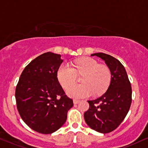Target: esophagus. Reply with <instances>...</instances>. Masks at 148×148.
Instances as JSON below:
<instances>
[{
  "instance_id": "obj_1",
  "label": "esophagus",
  "mask_w": 148,
  "mask_h": 148,
  "mask_svg": "<svg viewBox=\"0 0 148 148\" xmlns=\"http://www.w3.org/2000/svg\"><path fill=\"white\" fill-rule=\"evenodd\" d=\"M80 102L79 100H74L73 101V103H74V104H78Z\"/></svg>"
}]
</instances>
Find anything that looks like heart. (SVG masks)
Listing matches in <instances>:
<instances>
[{"instance_id":"1","label":"heart","mask_w":148,"mask_h":148,"mask_svg":"<svg viewBox=\"0 0 148 148\" xmlns=\"http://www.w3.org/2000/svg\"><path fill=\"white\" fill-rule=\"evenodd\" d=\"M84 74L82 80L84 84L75 85L67 90V96L73 99L89 97L94 92L100 94L106 90L111 81V73L104 65H99L93 58H81L73 65L63 64L57 72V78L60 84L66 89L75 80L76 74Z\"/></svg>"}]
</instances>
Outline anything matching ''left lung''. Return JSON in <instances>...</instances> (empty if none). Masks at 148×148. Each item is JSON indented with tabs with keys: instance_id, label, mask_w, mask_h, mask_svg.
<instances>
[{
	"instance_id": "1",
	"label": "left lung",
	"mask_w": 148,
	"mask_h": 148,
	"mask_svg": "<svg viewBox=\"0 0 148 148\" xmlns=\"http://www.w3.org/2000/svg\"><path fill=\"white\" fill-rule=\"evenodd\" d=\"M103 60L111 73L107 91L95 100L88 101L90 108L84 119L90 128L98 132L109 133L123 122L132 103V88L125 67L121 63L104 53L91 54Z\"/></svg>"
}]
</instances>
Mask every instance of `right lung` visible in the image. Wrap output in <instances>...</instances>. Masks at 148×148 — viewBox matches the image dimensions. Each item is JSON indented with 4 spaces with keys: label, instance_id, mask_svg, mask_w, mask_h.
Listing matches in <instances>:
<instances>
[{
    "label": "right lung",
    "instance_id": "right-lung-1",
    "mask_svg": "<svg viewBox=\"0 0 148 148\" xmlns=\"http://www.w3.org/2000/svg\"><path fill=\"white\" fill-rule=\"evenodd\" d=\"M60 54L44 53L23 71L16 88L19 114L33 130L51 134L67 120L73 101L65 94L57 78L63 60Z\"/></svg>",
    "mask_w": 148,
    "mask_h": 148
}]
</instances>
